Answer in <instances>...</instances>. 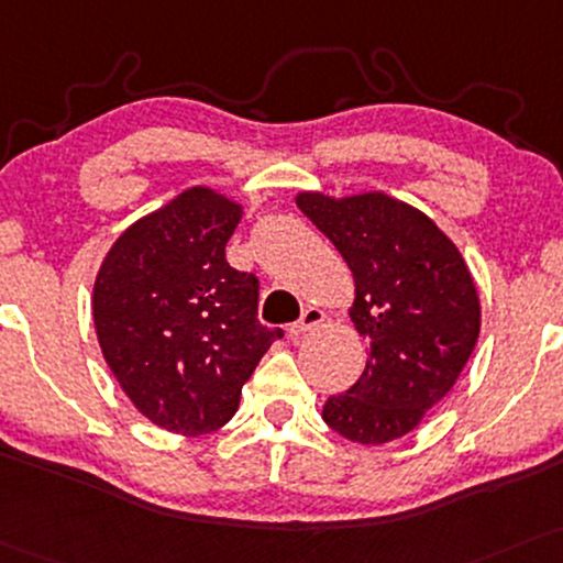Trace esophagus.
Masks as SVG:
<instances>
[{
    "mask_svg": "<svg viewBox=\"0 0 563 563\" xmlns=\"http://www.w3.org/2000/svg\"><path fill=\"white\" fill-rule=\"evenodd\" d=\"M324 320H328V314H324V311H322L320 307H309V309L301 314L299 322L290 324L288 333H290V338H301V335L311 333V330H314V328H320V324H322Z\"/></svg>",
    "mask_w": 563,
    "mask_h": 563,
    "instance_id": "34e87169",
    "label": "esophagus"
}]
</instances>
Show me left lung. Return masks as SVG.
Listing matches in <instances>:
<instances>
[{
  "label": "left lung",
  "mask_w": 563,
  "mask_h": 563,
  "mask_svg": "<svg viewBox=\"0 0 563 563\" xmlns=\"http://www.w3.org/2000/svg\"><path fill=\"white\" fill-rule=\"evenodd\" d=\"M296 205L354 273L349 317L369 346L362 377L328 398L322 419L362 445L404 438L475 351L479 296L470 267L428 214L388 194L303 191Z\"/></svg>",
  "instance_id": "1"
}]
</instances>
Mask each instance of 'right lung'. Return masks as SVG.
<instances>
[{"instance_id": "obj_1", "label": "right lung", "mask_w": 563, "mask_h": 563, "mask_svg": "<svg viewBox=\"0 0 563 563\" xmlns=\"http://www.w3.org/2000/svg\"><path fill=\"white\" fill-rule=\"evenodd\" d=\"M241 205L194 186L112 243L93 283L101 354L135 409L205 435L230 422L280 328L256 320L260 280L225 260Z\"/></svg>"}]
</instances>
